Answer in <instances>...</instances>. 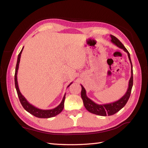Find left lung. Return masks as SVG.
Returning a JSON list of instances; mask_svg holds the SVG:
<instances>
[{
    "mask_svg": "<svg viewBox=\"0 0 148 148\" xmlns=\"http://www.w3.org/2000/svg\"><path fill=\"white\" fill-rule=\"evenodd\" d=\"M111 39L110 41L115 45L119 47V48L123 49V50L126 52L128 53V59L130 62L131 64V74L132 76L130 79L129 80L128 83V88L126 93L125 94L124 96L121 97L120 99L117 101L109 103V104H97L92 100H91L88 97L86 96V90H85L83 86V85L81 84L82 86V92H81V96L83 101V104L88 111L92 114L101 115V116H107V115H114L115 113H117L120 109H122L123 107L127 104V101L129 99V97L130 96V94L132 91V89L133 87V65L130 59V53L127 51V49L123 45L122 43L119 40L115 37L113 35H110Z\"/></svg>",
    "mask_w": 148,
    "mask_h": 148,
    "instance_id": "obj_1",
    "label": "left lung"
}]
</instances>
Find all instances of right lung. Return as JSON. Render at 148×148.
<instances>
[{
    "instance_id": "obj_1",
    "label": "right lung",
    "mask_w": 148,
    "mask_h": 148,
    "mask_svg": "<svg viewBox=\"0 0 148 148\" xmlns=\"http://www.w3.org/2000/svg\"><path fill=\"white\" fill-rule=\"evenodd\" d=\"M24 47L22 48L21 51H20V53L18 56V59H17V62L16 65V68H15V88L18 94V96L19 97L20 101L22 106L23 107V108L29 112V114H32L33 115L35 116V117H38V118H43V119H47V118H51L55 117L56 115L59 114L63 110L64 107V102L65 99V94L63 97V99H62L60 104L57 107H55L54 109H49V110H43V109H40L37 108V107H34L32 104H31L30 103L26 100V98L21 95V92L20 91L18 84L17 82V73H18V70L19 68V64L20 61V58H21V52L23 51ZM72 83L71 82L68 87L70 86V85ZM67 87V88H68Z\"/></svg>"
}]
</instances>
